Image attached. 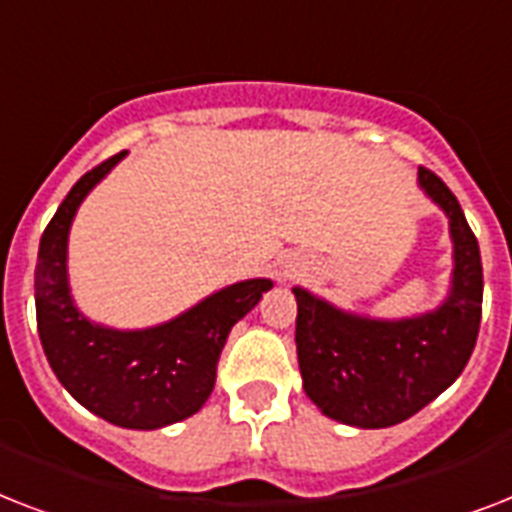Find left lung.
<instances>
[{
    "label": "left lung",
    "instance_id": "1",
    "mask_svg": "<svg viewBox=\"0 0 512 512\" xmlns=\"http://www.w3.org/2000/svg\"><path fill=\"white\" fill-rule=\"evenodd\" d=\"M420 185L446 212L454 241L452 292L441 308L414 319L377 321L292 289L305 393L327 417L353 428L409 420L460 377L476 348L484 303L476 233L436 172L420 167Z\"/></svg>",
    "mask_w": 512,
    "mask_h": 512
}]
</instances>
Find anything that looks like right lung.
I'll return each instance as SVG.
<instances>
[{"mask_svg":"<svg viewBox=\"0 0 512 512\" xmlns=\"http://www.w3.org/2000/svg\"><path fill=\"white\" fill-rule=\"evenodd\" d=\"M124 154L79 177L44 228L34 273L36 324L52 372L79 404L119 428L156 430L204 406L215 388L217 358L228 332L260 303L273 281L231 284L151 329L122 332L84 319L68 292V228L84 196Z\"/></svg>","mask_w":512,"mask_h":512,"instance_id":"add662e5","label":"right lung"}]
</instances>
